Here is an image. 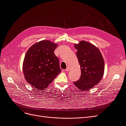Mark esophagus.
Instances as JSON below:
<instances>
[{
  "label": "esophagus",
  "mask_w": 126,
  "mask_h": 126,
  "mask_svg": "<svg viewBox=\"0 0 126 126\" xmlns=\"http://www.w3.org/2000/svg\"><path fill=\"white\" fill-rule=\"evenodd\" d=\"M69 70H70V68H69V67H67L65 70H66V71H69Z\"/></svg>",
  "instance_id": "esophagus-1"
}]
</instances>
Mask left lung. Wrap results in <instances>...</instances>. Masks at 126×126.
Listing matches in <instances>:
<instances>
[{"mask_svg": "<svg viewBox=\"0 0 126 126\" xmlns=\"http://www.w3.org/2000/svg\"><path fill=\"white\" fill-rule=\"evenodd\" d=\"M81 76L74 82L79 90L87 91L100 81L105 70L104 60L99 49L86 41L75 44Z\"/></svg>", "mask_w": 126, "mask_h": 126, "instance_id": "1", "label": "left lung"}]
</instances>
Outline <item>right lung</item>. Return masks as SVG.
Returning <instances> with one entry per match:
<instances>
[{
    "label": "right lung",
    "mask_w": 126,
    "mask_h": 126,
    "mask_svg": "<svg viewBox=\"0 0 126 126\" xmlns=\"http://www.w3.org/2000/svg\"><path fill=\"white\" fill-rule=\"evenodd\" d=\"M57 46L49 40H41L26 52L22 64L24 77L37 90L46 88L61 71L59 59L54 52Z\"/></svg>",
    "instance_id": "add662e5"
}]
</instances>
